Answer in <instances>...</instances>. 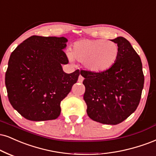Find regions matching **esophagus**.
Wrapping results in <instances>:
<instances>
[{
  "label": "esophagus",
  "instance_id": "1",
  "mask_svg": "<svg viewBox=\"0 0 156 156\" xmlns=\"http://www.w3.org/2000/svg\"><path fill=\"white\" fill-rule=\"evenodd\" d=\"M83 79H84V78H83V77L81 75H80L79 77H78V81L79 82V83H82V82H83Z\"/></svg>",
  "mask_w": 156,
  "mask_h": 156
}]
</instances>
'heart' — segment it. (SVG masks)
<instances>
[{
  "label": "heart",
  "instance_id": "obj_1",
  "mask_svg": "<svg viewBox=\"0 0 156 156\" xmlns=\"http://www.w3.org/2000/svg\"><path fill=\"white\" fill-rule=\"evenodd\" d=\"M73 55L77 60L84 62L89 70L102 72L115 63L119 55V48L112 41L85 39L75 43Z\"/></svg>",
  "mask_w": 156,
  "mask_h": 156
}]
</instances>
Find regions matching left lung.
Listing matches in <instances>:
<instances>
[{
	"label": "left lung",
	"instance_id": "8db88e82",
	"mask_svg": "<svg viewBox=\"0 0 156 156\" xmlns=\"http://www.w3.org/2000/svg\"><path fill=\"white\" fill-rule=\"evenodd\" d=\"M119 55L110 68L102 72L80 70L85 78L83 99L88 115L104 124L116 125L132 115L140 104L144 86L141 59L126 39L118 37Z\"/></svg>",
	"mask_w": 156,
	"mask_h": 156
}]
</instances>
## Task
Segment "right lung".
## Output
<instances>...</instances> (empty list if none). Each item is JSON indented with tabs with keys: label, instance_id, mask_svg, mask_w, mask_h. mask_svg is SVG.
Segmentation results:
<instances>
[{
	"label": "right lung",
	"instance_id": "1",
	"mask_svg": "<svg viewBox=\"0 0 156 156\" xmlns=\"http://www.w3.org/2000/svg\"><path fill=\"white\" fill-rule=\"evenodd\" d=\"M61 37L33 35L14 50L9 60L5 83L9 100L24 119L33 121L57 119L60 103L78 80L79 70L65 73L68 63Z\"/></svg>",
	"mask_w": 156,
	"mask_h": 156
}]
</instances>
